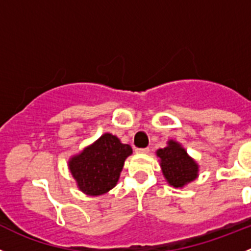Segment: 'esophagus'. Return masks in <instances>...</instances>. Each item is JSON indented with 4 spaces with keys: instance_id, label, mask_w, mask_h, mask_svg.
Masks as SVG:
<instances>
[{
    "instance_id": "34e87169",
    "label": "esophagus",
    "mask_w": 251,
    "mask_h": 251,
    "mask_svg": "<svg viewBox=\"0 0 251 251\" xmlns=\"http://www.w3.org/2000/svg\"><path fill=\"white\" fill-rule=\"evenodd\" d=\"M135 151H136V153H147L150 151V149L149 147H144V149H136Z\"/></svg>"
}]
</instances>
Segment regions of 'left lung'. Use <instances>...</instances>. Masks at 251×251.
I'll use <instances>...</instances> for the list:
<instances>
[{"instance_id": "1", "label": "left lung", "mask_w": 251, "mask_h": 251, "mask_svg": "<svg viewBox=\"0 0 251 251\" xmlns=\"http://www.w3.org/2000/svg\"><path fill=\"white\" fill-rule=\"evenodd\" d=\"M157 156L161 158L163 175L171 186L183 187L197 177L198 166L177 142H168L167 147L158 150Z\"/></svg>"}]
</instances>
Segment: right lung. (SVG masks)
<instances>
[{
    "mask_svg": "<svg viewBox=\"0 0 251 251\" xmlns=\"http://www.w3.org/2000/svg\"><path fill=\"white\" fill-rule=\"evenodd\" d=\"M132 153L130 145L121 144L111 133H105L95 144L69 161V168L84 193L100 196L114 188L126 157Z\"/></svg>",
    "mask_w": 251,
    "mask_h": 251,
    "instance_id": "right-lung-1",
    "label": "right lung"
}]
</instances>
